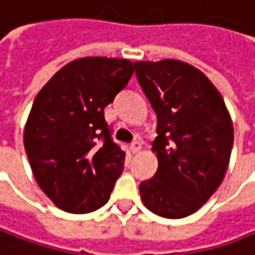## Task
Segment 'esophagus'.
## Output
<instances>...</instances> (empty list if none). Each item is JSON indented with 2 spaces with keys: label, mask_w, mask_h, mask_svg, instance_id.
Listing matches in <instances>:
<instances>
[{
  "label": "esophagus",
  "mask_w": 255,
  "mask_h": 255,
  "mask_svg": "<svg viewBox=\"0 0 255 255\" xmlns=\"http://www.w3.org/2000/svg\"><path fill=\"white\" fill-rule=\"evenodd\" d=\"M140 148H142V143L139 142V140H133L132 143H130V151L133 152V154H136L140 151Z\"/></svg>",
  "instance_id": "obj_1"
}]
</instances>
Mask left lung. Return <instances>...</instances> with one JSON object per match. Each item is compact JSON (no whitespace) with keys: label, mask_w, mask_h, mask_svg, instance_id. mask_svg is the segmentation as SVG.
Returning a JSON list of instances; mask_svg holds the SVG:
<instances>
[{"label":"left lung","mask_w":255,"mask_h":255,"mask_svg":"<svg viewBox=\"0 0 255 255\" xmlns=\"http://www.w3.org/2000/svg\"><path fill=\"white\" fill-rule=\"evenodd\" d=\"M135 72L158 119V170L139 184L142 202L162 218L189 216L227 173L234 126L225 101L202 71L181 61L135 62Z\"/></svg>","instance_id":"8db88e82"}]
</instances>
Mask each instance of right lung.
Instances as JSON below:
<instances>
[{"mask_svg": "<svg viewBox=\"0 0 255 255\" xmlns=\"http://www.w3.org/2000/svg\"><path fill=\"white\" fill-rule=\"evenodd\" d=\"M133 74V64L115 58H81L65 65L33 101L24 148L39 187L69 213L104 206L125 165L112 139L104 107Z\"/></svg>", "mask_w": 255, "mask_h": 255, "instance_id": "add662e5", "label": "right lung"}]
</instances>
